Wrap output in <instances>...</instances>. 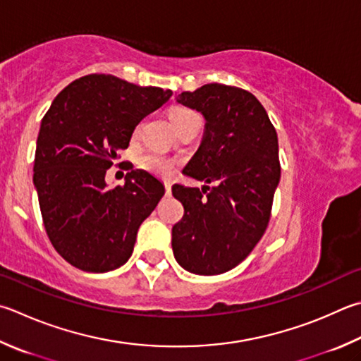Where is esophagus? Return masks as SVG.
I'll return each instance as SVG.
<instances>
[{"mask_svg":"<svg viewBox=\"0 0 361 361\" xmlns=\"http://www.w3.org/2000/svg\"><path fill=\"white\" fill-rule=\"evenodd\" d=\"M164 186H166V194L170 195V192H172V185H170V181H166V185Z\"/></svg>","mask_w":361,"mask_h":361,"instance_id":"1","label":"esophagus"}]
</instances>
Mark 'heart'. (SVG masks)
<instances>
[{"label":"heart","mask_w":361,"mask_h":361,"mask_svg":"<svg viewBox=\"0 0 361 361\" xmlns=\"http://www.w3.org/2000/svg\"><path fill=\"white\" fill-rule=\"evenodd\" d=\"M194 116L197 115H195L192 110L185 109V107H176L170 112V121H172L175 129H178L181 124H185ZM139 130H140V126L135 129V134H139ZM139 166L140 169L147 170V172L153 175H159V176H170L175 170V162L170 158H167V156H162L159 153L142 154L139 159Z\"/></svg>","instance_id":"b5f03b06"}]
</instances>
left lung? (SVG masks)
<instances>
[{
	"label": "left lung",
	"instance_id": "left-lung-1",
	"mask_svg": "<svg viewBox=\"0 0 361 361\" xmlns=\"http://www.w3.org/2000/svg\"><path fill=\"white\" fill-rule=\"evenodd\" d=\"M176 101L207 121L183 173L214 186L173 185L185 207L172 228L173 255L188 271L221 274L247 257L270 221L281 178L276 129L257 97L237 87L208 83Z\"/></svg>",
	"mask_w": 361,
	"mask_h": 361
}]
</instances>
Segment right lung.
Here are the masks:
<instances>
[{
  "mask_svg": "<svg viewBox=\"0 0 361 361\" xmlns=\"http://www.w3.org/2000/svg\"><path fill=\"white\" fill-rule=\"evenodd\" d=\"M170 96L90 74L69 83L44 115L32 183L49 240L78 270L106 273L126 264L137 231L166 192L145 170H130L115 188H107L106 173L137 124Z\"/></svg>",
  "mask_w": 361,
  "mask_h": 361,
  "instance_id": "1",
  "label": "right lung"
}]
</instances>
